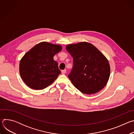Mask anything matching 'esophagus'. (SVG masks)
<instances>
[{
    "mask_svg": "<svg viewBox=\"0 0 134 134\" xmlns=\"http://www.w3.org/2000/svg\"><path fill=\"white\" fill-rule=\"evenodd\" d=\"M66 72V70L65 69L62 70V74H65Z\"/></svg>",
    "mask_w": 134,
    "mask_h": 134,
    "instance_id": "1",
    "label": "esophagus"
}]
</instances>
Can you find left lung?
Listing matches in <instances>:
<instances>
[{
	"mask_svg": "<svg viewBox=\"0 0 134 134\" xmlns=\"http://www.w3.org/2000/svg\"><path fill=\"white\" fill-rule=\"evenodd\" d=\"M66 48L73 58V67L68 76L74 86L87 94L101 90L110 74V65L105 56L85 42L69 44Z\"/></svg>",
	"mask_w": 134,
	"mask_h": 134,
	"instance_id": "obj_1",
	"label": "left lung"
}]
</instances>
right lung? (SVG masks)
I'll return each instance as SVG.
<instances>
[{"label":"right lung","instance_id":"right-lung-1","mask_svg":"<svg viewBox=\"0 0 134 134\" xmlns=\"http://www.w3.org/2000/svg\"><path fill=\"white\" fill-rule=\"evenodd\" d=\"M62 49L60 45L43 42L35 46L23 56L20 63V73L29 87L43 90L56 80L61 71L53 56Z\"/></svg>","mask_w":134,"mask_h":134}]
</instances>
